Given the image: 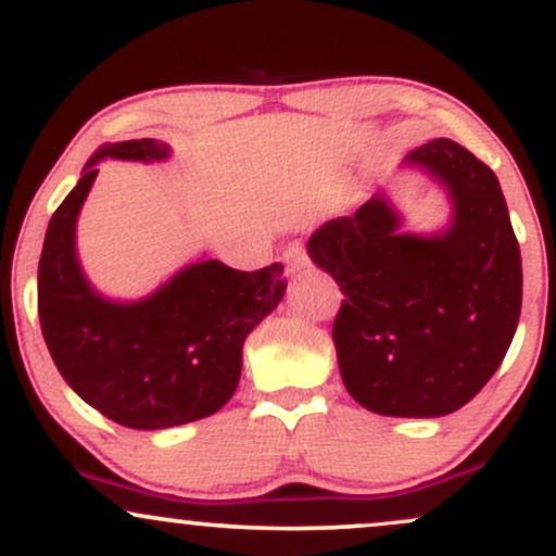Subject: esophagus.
I'll list each match as a JSON object with an SVG mask.
<instances>
[{
	"label": "esophagus",
	"instance_id": "esophagus-1",
	"mask_svg": "<svg viewBox=\"0 0 556 556\" xmlns=\"http://www.w3.org/2000/svg\"><path fill=\"white\" fill-rule=\"evenodd\" d=\"M282 261H285V271H287V277H292V274L303 271L305 266H308V256H305V251H303V248H300V245L287 248L285 256H282Z\"/></svg>",
	"mask_w": 556,
	"mask_h": 556
}]
</instances>
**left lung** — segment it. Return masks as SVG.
I'll return each instance as SVG.
<instances>
[{"mask_svg":"<svg viewBox=\"0 0 556 556\" xmlns=\"http://www.w3.org/2000/svg\"><path fill=\"white\" fill-rule=\"evenodd\" d=\"M400 172L444 190L442 227L405 232L381 188L305 248L344 295L331 337L353 400L379 416L439 418L473 400L507 355L522 305L520 248L500 180L460 143L431 140Z\"/></svg>","mask_w":556,"mask_h":556,"instance_id":"left-lung-1","label":"left lung"}]
</instances>
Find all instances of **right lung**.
<instances>
[{
  "instance_id": "right-lung-1",
  "label": "right lung",
  "mask_w": 556,
  "mask_h": 556,
  "mask_svg": "<svg viewBox=\"0 0 556 556\" xmlns=\"http://www.w3.org/2000/svg\"><path fill=\"white\" fill-rule=\"evenodd\" d=\"M172 156L154 138L104 143L60 203L38 261V318L62 379L114 424L162 431L227 405L242 371L245 337L285 298L282 264L229 269L201 256L138 300L106 298L78 258V216L96 164H156Z\"/></svg>"
}]
</instances>
